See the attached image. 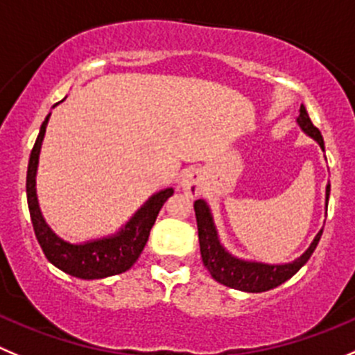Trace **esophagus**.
Segmentation results:
<instances>
[{
	"instance_id": "1",
	"label": "esophagus",
	"mask_w": 355,
	"mask_h": 355,
	"mask_svg": "<svg viewBox=\"0 0 355 355\" xmlns=\"http://www.w3.org/2000/svg\"><path fill=\"white\" fill-rule=\"evenodd\" d=\"M181 188H183L184 193L191 195V197H195V195L200 193L202 190V174L198 171H190L184 174L183 181H181Z\"/></svg>"
}]
</instances>
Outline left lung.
<instances>
[{"mask_svg": "<svg viewBox=\"0 0 355 355\" xmlns=\"http://www.w3.org/2000/svg\"><path fill=\"white\" fill-rule=\"evenodd\" d=\"M298 123L303 129V132L309 134L310 137L319 143V146L324 150V139L320 136L319 129L310 120L309 113H306L305 106L300 107ZM329 198V184L326 187V200ZM195 216H197V228H198V242H200V252L202 261H204L205 268L211 272L216 281L221 282L223 286H228L232 289H239V291L245 293H263L268 289L281 286L288 279H291L312 256L315 251L319 239L322 235V230L317 234L313 239L312 245L288 265H265V263H252V261H242V259L235 258L230 252L225 251L218 241V234H216L214 223H212L211 211H209L207 204L204 200H195Z\"/></svg>", "mask_w": 355, "mask_h": 355, "instance_id": "left-lung-1", "label": "left lung"}]
</instances>
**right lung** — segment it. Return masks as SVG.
<instances>
[{"label": "right lung", "mask_w": 355, "mask_h": 355, "mask_svg": "<svg viewBox=\"0 0 355 355\" xmlns=\"http://www.w3.org/2000/svg\"><path fill=\"white\" fill-rule=\"evenodd\" d=\"M50 116V114H49ZM49 116L42 123L38 139L33 146L31 157L28 165V181H26V191H28V205L31 214L35 235L45 252L46 259L62 272L69 273L78 279H104V277L116 275V273L127 272L134 263L137 261L139 254L146 245L150 232L155 225L158 211L164 202L174 193L172 188L162 190L155 193L139 211L136 212L121 232L110 239L103 241L87 242V244L74 245L64 242L57 237L40 212L38 197H36V168H38V157L42 141L45 137Z\"/></svg>", "instance_id": "1"}]
</instances>
